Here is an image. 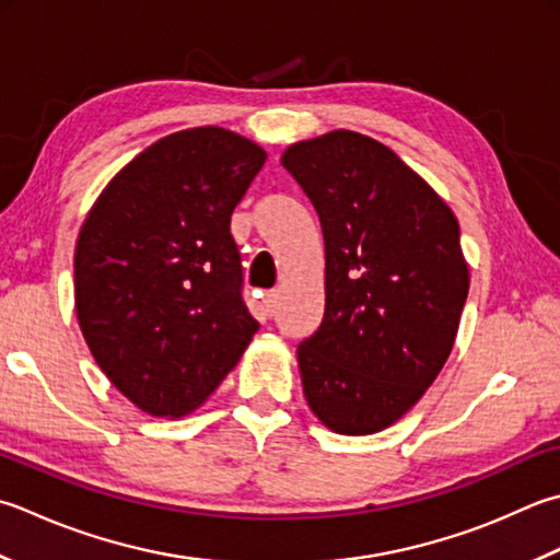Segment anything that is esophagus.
<instances>
[{"instance_id": "esophagus-1", "label": "esophagus", "mask_w": 560, "mask_h": 560, "mask_svg": "<svg viewBox=\"0 0 560 560\" xmlns=\"http://www.w3.org/2000/svg\"><path fill=\"white\" fill-rule=\"evenodd\" d=\"M277 303H279V291H277V289L267 291V293H265V308H267L269 315H271L273 311H277Z\"/></svg>"}]
</instances>
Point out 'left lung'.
<instances>
[{
	"label": "left lung",
	"mask_w": 560,
	"mask_h": 560,
	"mask_svg": "<svg viewBox=\"0 0 560 560\" xmlns=\"http://www.w3.org/2000/svg\"><path fill=\"white\" fill-rule=\"evenodd\" d=\"M281 164L325 240V315L299 345L305 400L332 432H381L452 354L468 295L458 221L396 152L354 130L295 142Z\"/></svg>",
	"instance_id": "8db88e82"
}]
</instances>
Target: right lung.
I'll return each mask as SVG.
<instances>
[{"label": "right lung", "instance_id": "right-lung-1", "mask_svg": "<svg viewBox=\"0 0 560 560\" xmlns=\"http://www.w3.org/2000/svg\"><path fill=\"white\" fill-rule=\"evenodd\" d=\"M265 160L233 130H179L130 160L86 215L77 320L98 369L142 412L199 408L259 330L230 215Z\"/></svg>", "mask_w": 560, "mask_h": 560}]
</instances>
